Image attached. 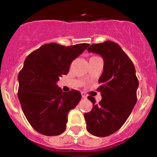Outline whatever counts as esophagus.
Segmentation results:
<instances>
[{
  "mask_svg": "<svg viewBox=\"0 0 157 157\" xmlns=\"http://www.w3.org/2000/svg\"><path fill=\"white\" fill-rule=\"evenodd\" d=\"M81 95H82V98H87V94H86L85 92H81Z\"/></svg>",
  "mask_w": 157,
  "mask_h": 157,
  "instance_id": "esophagus-1",
  "label": "esophagus"
}]
</instances>
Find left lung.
I'll return each mask as SVG.
<instances>
[{
	"label": "left lung",
	"mask_w": 157,
	"mask_h": 157,
	"mask_svg": "<svg viewBox=\"0 0 157 157\" xmlns=\"http://www.w3.org/2000/svg\"><path fill=\"white\" fill-rule=\"evenodd\" d=\"M87 50L100 54L104 66L97 90L102 100L96 104L94 98L88 97L93 108L84 115L86 129L94 136H109L124 124L137 102L135 67L120 45L111 40L93 44Z\"/></svg>",
	"instance_id": "8db88e82"
}]
</instances>
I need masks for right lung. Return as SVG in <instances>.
<instances>
[{
  "label": "right lung",
  "mask_w": 157,
  "mask_h": 157,
  "mask_svg": "<svg viewBox=\"0 0 157 157\" xmlns=\"http://www.w3.org/2000/svg\"><path fill=\"white\" fill-rule=\"evenodd\" d=\"M89 45L50 43L26 58L18 76V98L26 118L38 133L55 136L65 131L67 114L78 104L81 94L76 90L63 92L57 82Z\"/></svg>",
  "instance_id": "right-lung-1"
}]
</instances>
